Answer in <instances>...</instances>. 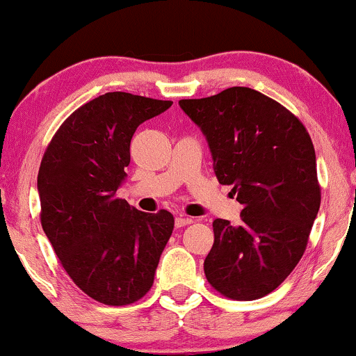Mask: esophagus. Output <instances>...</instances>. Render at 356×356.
Segmentation results:
<instances>
[{
    "label": "esophagus",
    "mask_w": 356,
    "mask_h": 356,
    "mask_svg": "<svg viewBox=\"0 0 356 356\" xmlns=\"http://www.w3.org/2000/svg\"><path fill=\"white\" fill-rule=\"evenodd\" d=\"M194 222V219L187 218V216H177L175 218V227H184V226H189V224Z\"/></svg>",
    "instance_id": "34e87169"
}]
</instances>
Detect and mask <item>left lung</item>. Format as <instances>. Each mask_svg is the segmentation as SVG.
Segmentation results:
<instances>
[{"instance_id": "1", "label": "left lung", "mask_w": 356, "mask_h": 356, "mask_svg": "<svg viewBox=\"0 0 356 356\" xmlns=\"http://www.w3.org/2000/svg\"><path fill=\"white\" fill-rule=\"evenodd\" d=\"M179 105L206 137L218 181L243 204L238 226L212 222L207 281L232 300L266 296L300 263L320 209L312 138L289 110L248 87Z\"/></svg>"}]
</instances>
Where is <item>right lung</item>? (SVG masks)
Returning <instances> with one entry per match:
<instances>
[{"mask_svg":"<svg viewBox=\"0 0 356 356\" xmlns=\"http://www.w3.org/2000/svg\"><path fill=\"white\" fill-rule=\"evenodd\" d=\"M172 105L108 92L61 124L42 159V226L61 266L85 295L110 306L140 300L174 229L169 211H137L117 197L137 127Z\"/></svg>","mask_w":356,"mask_h":356,"instance_id":"add662e5","label":"right lung"}]
</instances>
